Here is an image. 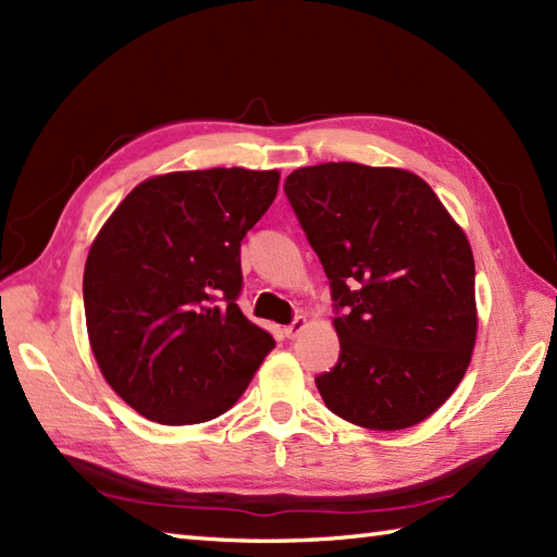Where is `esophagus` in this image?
I'll return each mask as SVG.
<instances>
[{"instance_id": "34e87169", "label": "esophagus", "mask_w": 557, "mask_h": 557, "mask_svg": "<svg viewBox=\"0 0 557 557\" xmlns=\"http://www.w3.org/2000/svg\"><path fill=\"white\" fill-rule=\"evenodd\" d=\"M306 325H309V321H306L304 315H299V318H294V321L285 327V333H287V337H299V333H304Z\"/></svg>"}]
</instances>
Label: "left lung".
I'll return each mask as SVG.
<instances>
[{
    "instance_id": "left-lung-1",
    "label": "left lung",
    "mask_w": 557,
    "mask_h": 557,
    "mask_svg": "<svg viewBox=\"0 0 557 557\" xmlns=\"http://www.w3.org/2000/svg\"><path fill=\"white\" fill-rule=\"evenodd\" d=\"M285 191L333 289L339 361L327 409L369 431L429 419L476 345L474 253L419 174L359 162L294 170Z\"/></svg>"
}]
</instances>
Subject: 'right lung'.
I'll return each mask as SVG.
<instances>
[{
    "label": "right lung",
    "mask_w": 557,
    "mask_h": 557,
    "mask_svg": "<svg viewBox=\"0 0 557 557\" xmlns=\"http://www.w3.org/2000/svg\"><path fill=\"white\" fill-rule=\"evenodd\" d=\"M277 186V170L150 176L92 239L83 270L90 349L140 417L162 425L220 417L275 347L236 297L242 239Z\"/></svg>",
    "instance_id": "1"
}]
</instances>
